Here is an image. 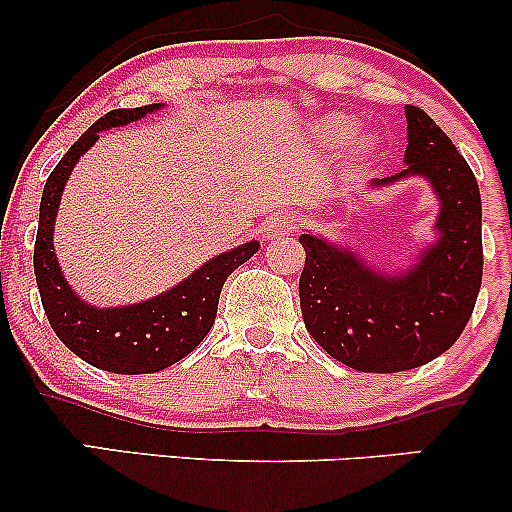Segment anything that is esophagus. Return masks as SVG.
<instances>
[{
  "mask_svg": "<svg viewBox=\"0 0 512 512\" xmlns=\"http://www.w3.org/2000/svg\"><path fill=\"white\" fill-rule=\"evenodd\" d=\"M298 226V216L293 211H276L272 219L264 223V231H267V238L272 236H286L293 228Z\"/></svg>",
  "mask_w": 512,
  "mask_h": 512,
  "instance_id": "obj_1",
  "label": "esophagus"
}]
</instances>
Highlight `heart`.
Masks as SVG:
<instances>
[{
  "instance_id": "heart-1",
  "label": "heart",
  "mask_w": 512,
  "mask_h": 512,
  "mask_svg": "<svg viewBox=\"0 0 512 512\" xmlns=\"http://www.w3.org/2000/svg\"><path fill=\"white\" fill-rule=\"evenodd\" d=\"M354 127L356 125L351 117H332V120H327L325 125H322V134H325L327 142L339 144V142H344V139L351 137Z\"/></svg>"
}]
</instances>
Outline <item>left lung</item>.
Masks as SVG:
<instances>
[{
  "mask_svg": "<svg viewBox=\"0 0 512 512\" xmlns=\"http://www.w3.org/2000/svg\"><path fill=\"white\" fill-rule=\"evenodd\" d=\"M402 173L370 182L385 187L407 175L431 182L440 199L438 240L407 272H375L361 257L303 233L298 281L303 322L332 358L361 373L419 368L460 339L481 289V197L472 168L448 134L407 105Z\"/></svg>",
  "mask_w": 512,
  "mask_h": 512,
  "instance_id": "left-lung-1",
  "label": "left lung"
}]
</instances>
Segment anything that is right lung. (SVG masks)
Segmentation results:
<instances>
[{"instance_id":"right-lung-1","label":"right lung","mask_w":512,"mask_h":512,"mask_svg":"<svg viewBox=\"0 0 512 512\" xmlns=\"http://www.w3.org/2000/svg\"><path fill=\"white\" fill-rule=\"evenodd\" d=\"M158 108L161 105L154 103L144 108L110 110L93 122L52 170L40 199L33 269L50 327L62 344L86 363L120 375L158 373L197 349L214 325L226 279L260 250V243L250 240L221 252L161 296L120 308H93L69 289L52 248L55 216L67 178L72 175L76 161L96 144L103 129L129 125Z\"/></svg>"}]
</instances>
